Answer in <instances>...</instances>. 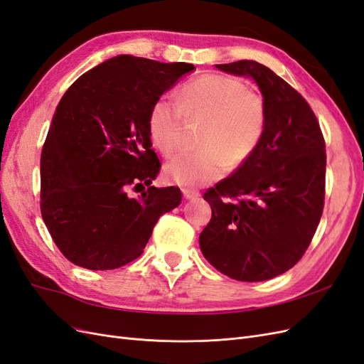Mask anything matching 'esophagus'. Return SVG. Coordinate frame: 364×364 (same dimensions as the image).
<instances>
[{
	"label": "esophagus",
	"mask_w": 364,
	"mask_h": 364,
	"mask_svg": "<svg viewBox=\"0 0 364 364\" xmlns=\"http://www.w3.org/2000/svg\"><path fill=\"white\" fill-rule=\"evenodd\" d=\"M182 194L186 200H194V199H199L200 193L199 191H194V190H188V188H183Z\"/></svg>",
	"instance_id": "esophagus-1"
}]
</instances>
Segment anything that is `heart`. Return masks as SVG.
Wrapping results in <instances>:
<instances>
[{"instance_id": "1", "label": "heart", "mask_w": 364, "mask_h": 364, "mask_svg": "<svg viewBox=\"0 0 364 364\" xmlns=\"http://www.w3.org/2000/svg\"><path fill=\"white\" fill-rule=\"evenodd\" d=\"M182 115L203 119L197 141L202 149L174 156L164 171L168 181L188 188L213 182L223 170L229 173L246 164L266 127L262 97L246 91L243 82L218 74H205L186 83L176 103L168 97L153 103L149 134L164 155H171L181 146Z\"/></svg>"}]
</instances>
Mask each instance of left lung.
<instances>
[{"instance_id":"left-lung-1","label":"left lung","mask_w":364,"mask_h":364,"mask_svg":"<svg viewBox=\"0 0 364 364\" xmlns=\"http://www.w3.org/2000/svg\"><path fill=\"white\" fill-rule=\"evenodd\" d=\"M215 68L258 85L266 127L252 158L203 194L213 217L200 250L229 278L267 281L302 258L321 222L325 139L310 105L270 68L255 60Z\"/></svg>"}]
</instances>
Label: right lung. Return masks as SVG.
<instances>
[{
    "label": "right lung",
    "mask_w": 364,
    "mask_h": 364,
    "mask_svg": "<svg viewBox=\"0 0 364 364\" xmlns=\"http://www.w3.org/2000/svg\"><path fill=\"white\" fill-rule=\"evenodd\" d=\"M193 70L121 54L63 94L41 155V214L75 266L112 270L136 259L159 217L181 205L178 186H150L161 162L149 114ZM130 189L141 194L130 196Z\"/></svg>",
    "instance_id": "obj_1"
}]
</instances>
